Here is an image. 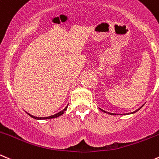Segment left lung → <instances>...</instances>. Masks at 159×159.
Listing matches in <instances>:
<instances>
[{
    "label": "left lung",
    "instance_id": "8db88e82",
    "mask_svg": "<svg viewBox=\"0 0 159 159\" xmlns=\"http://www.w3.org/2000/svg\"><path fill=\"white\" fill-rule=\"evenodd\" d=\"M101 110H102V109H101ZM102 111H103V110H102ZM108 113H109V112H108ZM109 114H111V113H109ZM111 115H112V114H111ZM113 115H114V114H113ZM115 115H116V114H115Z\"/></svg>",
    "mask_w": 159,
    "mask_h": 159
}]
</instances>
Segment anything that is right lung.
Here are the masks:
<instances>
[{"label": "right lung", "instance_id": "obj_1", "mask_svg": "<svg viewBox=\"0 0 159 159\" xmlns=\"http://www.w3.org/2000/svg\"><path fill=\"white\" fill-rule=\"evenodd\" d=\"M67 108H68V106L66 107V108H65V109H63L62 111H60V112L57 113V114H55V115H53V116H48V117H36V116H32V115L29 114V113H28V115H29V116H31V117H33V119H53V118H57V117H58V116H61V115H62L63 113H64V111H66V109H67Z\"/></svg>", "mask_w": 159, "mask_h": 159}]
</instances>
